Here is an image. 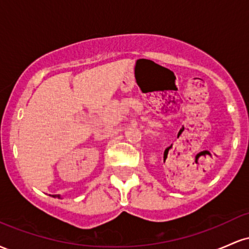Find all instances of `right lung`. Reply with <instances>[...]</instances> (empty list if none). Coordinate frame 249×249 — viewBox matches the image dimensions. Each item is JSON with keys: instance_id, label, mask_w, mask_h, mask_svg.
<instances>
[{"instance_id": "obj_1", "label": "right lung", "mask_w": 249, "mask_h": 249, "mask_svg": "<svg viewBox=\"0 0 249 249\" xmlns=\"http://www.w3.org/2000/svg\"><path fill=\"white\" fill-rule=\"evenodd\" d=\"M53 196V198H61V196H59V194H53V196Z\"/></svg>"}]
</instances>
